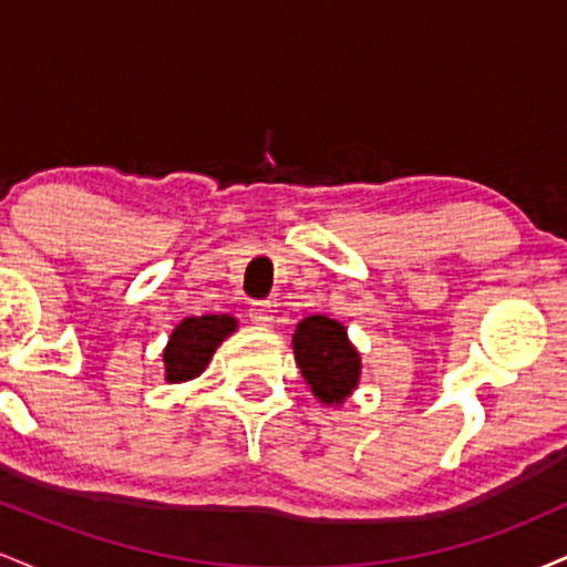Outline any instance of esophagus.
I'll return each mask as SVG.
<instances>
[{"label":"esophagus","instance_id":"34e87169","mask_svg":"<svg viewBox=\"0 0 567 567\" xmlns=\"http://www.w3.org/2000/svg\"><path fill=\"white\" fill-rule=\"evenodd\" d=\"M247 315H250L252 324H261V328H269L271 320H275V309H271V303H252Z\"/></svg>","mask_w":567,"mask_h":567}]
</instances>
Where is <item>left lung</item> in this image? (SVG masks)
<instances>
[{
  "label": "left lung",
  "mask_w": 567,
  "mask_h": 567,
  "mask_svg": "<svg viewBox=\"0 0 567 567\" xmlns=\"http://www.w3.org/2000/svg\"><path fill=\"white\" fill-rule=\"evenodd\" d=\"M292 354L311 394L328 408H341L360 386L362 357L347 328L324 315L303 317L292 333Z\"/></svg>",
  "instance_id": "8db88e82"
}]
</instances>
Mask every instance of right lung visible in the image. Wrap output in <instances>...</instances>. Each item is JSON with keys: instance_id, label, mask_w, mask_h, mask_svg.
Segmentation results:
<instances>
[{"instance_id": "1", "label": "right lung", "mask_w": 567, "mask_h": 567, "mask_svg": "<svg viewBox=\"0 0 567 567\" xmlns=\"http://www.w3.org/2000/svg\"><path fill=\"white\" fill-rule=\"evenodd\" d=\"M239 322L231 315H202L186 317L175 324L162 351L167 383H186L210 365L213 354L231 333H237Z\"/></svg>"}]
</instances>
